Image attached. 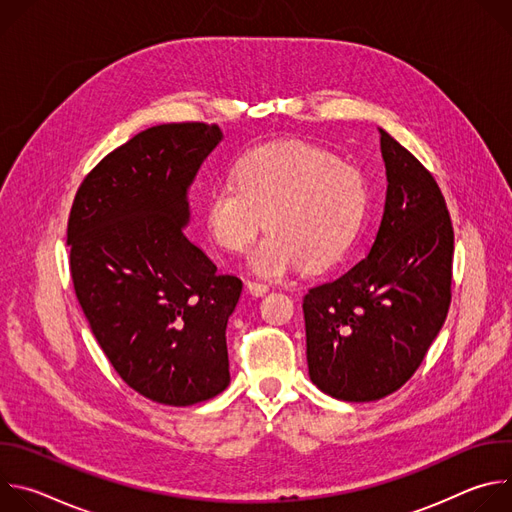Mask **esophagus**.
Wrapping results in <instances>:
<instances>
[{
    "label": "esophagus",
    "instance_id": "1",
    "mask_svg": "<svg viewBox=\"0 0 512 512\" xmlns=\"http://www.w3.org/2000/svg\"><path fill=\"white\" fill-rule=\"evenodd\" d=\"M247 289H249L251 296L259 298V296H265V294H267L269 285L263 283V281H253V279H249V281H247Z\"/></svg>",
    "mask_w": 512,
    "mask_h": 512
}]
</instances>
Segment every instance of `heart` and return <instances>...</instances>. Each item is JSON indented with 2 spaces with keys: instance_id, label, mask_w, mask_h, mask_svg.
I'll use <instances>...</instances> for the list:
<instances>
[{
  "instance_id": "heart-1",
  "label": "heart",
  "mask_w": 512,
  "mask_h": 512,
  "mask_svg": "<svg viewBox=\"0 0 512 512\" xmlns=\"http://www.w3.org/2000/svg\"><path fill=\"white\" fill-rule=\"evenodd\" d=\"M369 208L364 176L306 141L261 145L212 186L204 221L214 243L231 253L267 235L249 253V267L281 277L304 265H334L350 247Z\"/></svg>"
}]
</instances>
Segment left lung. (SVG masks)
<instances>
[{
	"instance_id": "8db88e82",
	"label": "left lung",
	"mask_w": 512,
	"mask_h": 512,
	"mask_svg": "<svg viewBox=\"0 0 512 512\" xmlns=\"http://www.w3.org/2000/svg\"><path fill=\"white\" fill-rule=\"evenodd\" d=\"M387 198L362 261L304 296L312 383L369 403L401 389L442 330L452 300L454 229L444 194L385 129Z\"/></svg>"
}]
</instances>
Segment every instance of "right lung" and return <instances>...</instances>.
I'll return each instance as SVG.
<instances>
[{
    "mask_svg": "<svg viewBox=\"0 0 512 512\" xmlns=\"http://www.w3.org/2000/svg\"><path fill=\"white\" fill-rule=\"evenodd\" d=\"M223 139L200 121L145 129L83 180L68 216L70 275L117 375L139 395L186 407L231 383L227 322L243 281L184 235L188 188Z\"/></svg>",
    "mask_w": 512,
    "mask_h": 512,
    "instance_id": "right-lung-1",
    "label": "right lung"
}]
</instances>
